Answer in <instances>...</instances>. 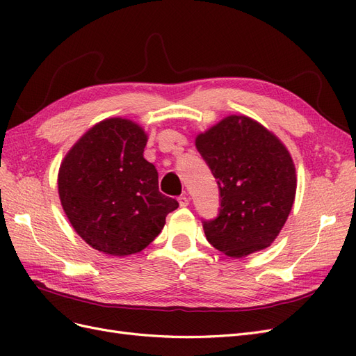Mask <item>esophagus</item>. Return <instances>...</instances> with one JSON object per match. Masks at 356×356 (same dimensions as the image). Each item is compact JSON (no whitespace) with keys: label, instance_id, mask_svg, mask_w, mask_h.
<instances>
[{"label":"esophagus","instance_id":"obj_1","mask_svg":"<svg viewBox=\"0 0 356 356\" xmlns=\"http://www.w3.org/2000/svg\"><path fill=\"white\" fill-rule=\"evenodd\" d=\"M178 202H179V207H182V208H184V207H188V197L186 196V195H182V196H179L178 197Z\"/></svg>","mask_w":356,"mask_h":356}]
</instances>
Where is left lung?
Segmentation results:
<instances>
[{
  "instance_id": "1",
  "label": "left lung",
  "mask_w": 356,
  "mask_h": 356,
  "mask_svg": "<svg viewBox=\"0 0 356 356\" xmlns=\"http://www.w3.org/2000/svg\"><path fill=\"white\" fill-rule=\"evenodd\" d=\"M196 148L220 188V209L203 220L208 242L233 258L270 245L293 208L297 178L288 149L246 115H229L204 134Z\"/></svg>"
}]
</instances>
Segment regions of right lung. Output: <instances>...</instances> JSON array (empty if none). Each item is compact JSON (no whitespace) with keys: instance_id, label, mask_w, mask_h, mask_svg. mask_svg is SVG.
Segmentation results:
<instances>
[{"instance_id":"add662e5","label":"right lung","mask_w":356,"mask_h":356,"mask_svg":"<svg viewBox=\"0 0 356 356\" xmlns=\"http://www.w3.org/2000/svg\"><path fill=\"white\" fill-rule=\"evenodd\" d=\"M147 135L126 118H106L86 132L63 159L62 208L95 250L131 255L152 243L178 202L159 191V174L144 159Z\"/></svg>"}]
</instances>
